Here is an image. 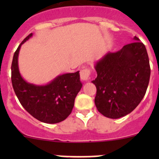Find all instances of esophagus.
I'll list each match as a JSON object with an SVG mask.
<instances>
[{
  "label": "esophagus",
  "instance_id": "34e87169",
  "mask_svg": "<svg viewBox=\"0 0 159 159\" xmlns=\"http://www.w3.org/2000/svg\"><path fill=\"white\" fill-rule=\"evenodd\" d=\"M90 75H91V70L89 68H83L80 71V76H81V79L82 81H88L89 79Z\"/></svg>",
  "mask_w": 159,
  "mask_h": 159
}]
</instances>
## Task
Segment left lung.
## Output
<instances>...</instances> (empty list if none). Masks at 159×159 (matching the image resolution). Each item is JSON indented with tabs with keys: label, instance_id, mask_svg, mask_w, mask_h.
I'll return each mask as SVG.
<instances>
[{
	"label": "left lung",
	"instance_id": "left-lung-1",
	"mask_svg": "<svg viewBox=\"0 0 159 159\" xmlns=\"http://www.w3.org/2000/svg\"><path fill=\"white\" fill-rule=\"evenodd\" d=\"M116 52H107L94 64L97 89L94 103L98 111L109 118L131 113L145 96L150 78L145 46L137 37Z\"/></svg>",
	"mask_w": 159,
	"mask_h": 159
}]
</instances>
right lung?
Wrapping results in <instances>:
<instances>
[{
	"mask_svg": "<svg viewBox=\"0 0 159 159\" xmlns=\"http://www.w3.org/2000/svg\"><path fill=\"white\" fill-rule=\"evenodd\" d=\"M24 39L14 54L11 65L13 89L25 110L34 118L48 124L61 122L68 118L73 109L75 99L82 87L79 71L57 75L46 84H34L25 81L18 67V56Z\"/></svg>",
	"mask_w": 159,
	"mask_h": 159,
	"instance_id": "obj_1",
	"label": "right lung"
}]
</instances>
